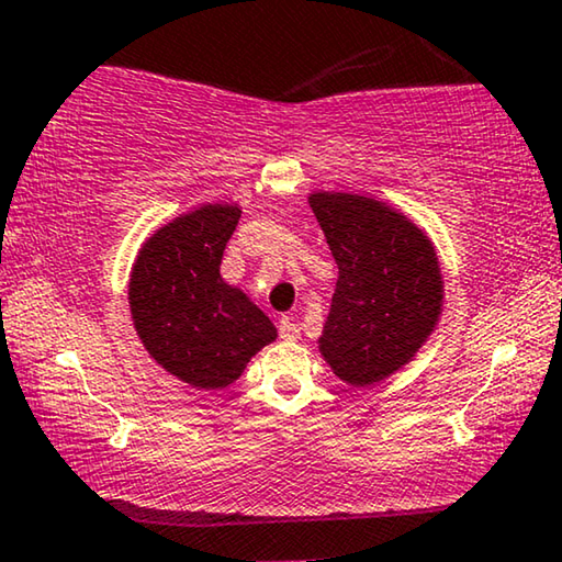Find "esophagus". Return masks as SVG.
Returning a JSON list of instances; mask_svg holds the SVG:
<instances>
[{
    "label": "esophagus",
    "mask_w": 562,
    "mask_h": 562,
    "mask_svg": "<svg viewBox=\"0 0 562 562\" xmlns=\"http://www.w3.org/2000/svg\"><path fill=\"white\" fill-rule=\"evenodd\" d=\"M280 338L282 341H297L300 326L292 318H280Z\"/></svg>",
    "instance_id": "1"
}]
</instances>
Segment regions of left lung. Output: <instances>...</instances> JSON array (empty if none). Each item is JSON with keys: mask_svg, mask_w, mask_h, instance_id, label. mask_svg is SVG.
<instances>
[{"mask_svg": "<svg viewBox=\"0 0 562 562\" xmlns=\"http://www.w3.org/2000/svg\"><path fill=\"white\" fill-rule=\"evenodd\" d=\"M311 209L338 265L323 359L346 384L392 376L436 330L442 278L423 228L367 195L313 193Z\"/></svg>", "mask_w": 562, "mask_h": 562, "instance_id": "left-lung-1", "label": "left lung"}]
</instances>
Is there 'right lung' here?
I'll use <instances>...</instances> for the list:
<instances>
[{"instance_id":"1","label":"right lung","mask_w":562,"mask_h":562,"mask_svg":"<svg viewBox=\"0 0 562 562\" xmlns=\"http://www.w3.org/2000/svg\"><path fill=\"white\" fill-rule=\"evenodd\" d=\"M239 205L209 203L157 228L132 267L130 311L139 341L165 371L199 390H224L278 338L272 321L221 280Z\"/></svg>"}]
</instances>
